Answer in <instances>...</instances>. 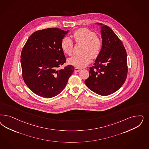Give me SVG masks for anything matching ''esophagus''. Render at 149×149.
Instances as JSON below:
<instances>
[{"label": "esophagus", "mask_w": 149, "mask_h": 149, "mask_svg": "<svg viewBox=\"0 0 149 149\" xmlns=\"http://www.w3.org/2000/svg\"><path fill=\"white\" fill-rule=\"evenodd\" d=\"M80 71H81V68H76V67L74 68V72H79Z\"/></svg>", "instance_id": "34e87169"}]
</instances>
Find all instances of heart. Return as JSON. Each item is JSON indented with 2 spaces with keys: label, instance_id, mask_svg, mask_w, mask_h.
<instances>
[{
  "label": "heart",
  "instance_id": "b5f03b06",
  "mask_svg": "<svg viewBox=\"0 0 149 149\" xmlns=\"http://www.w3.org/2000/svg\"><path fill=\"white\" fill-rule=\"evenodd\" d=\"M72 37L77 43H83L82 55L73 56L68 58L67 63L73 66L81 68L86 67L91 63L92 58H97L101 53L102 42L96 33L87 29H79L75 31ZM61 48L65 54L71 55L73 53V42L68 37H64L61 42Z\"/></svg>",
  "mask_w": 149,
  "mask_h": 149
}]
</instances>
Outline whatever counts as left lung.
Listing matches in <instances>:
<instances>
[{
	"instance_id": "8db88e82",
	"label": "left lung",
	"mask_w": 149,
	"mask_h": 149,
	"mask_svg": "<svg viewBox=\"0 0 149 149\" xmlns=\"http://www.w3.org/2000/svg\"><path fill=\"white\" fill-rule=\"evenodd\" d=\"M100 26L102 47L94 66L90 67L89 77L85 81L91 91L102 96L118 91L125 83L128 67L127 53L123 44L109 26Z\"/></svg>"
}]
</instances>
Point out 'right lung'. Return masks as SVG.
I'll return each instance as SVG.
<instances>
[{"mask_svg": "<svg viewBox=\"0 0 149 149\" xmlns=\"http://www.w3.org/2000/svg\"><path fill=\"white\" fill-rule=\"evenodd\" d=\"M61 29L48 28L34 32L28 39L21 55L22 77L29 88L39 96L58 95L74 71L72 65L58 67L66 62L61 42L68 33Z\"/></svg>", "mask_w": 149, "mask_h": 149, "instance_id": "right-lung-1", "label": "right lung"}]
</instances>
